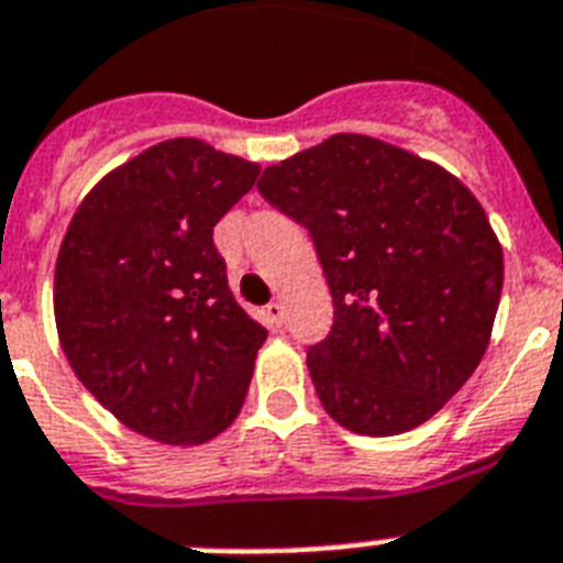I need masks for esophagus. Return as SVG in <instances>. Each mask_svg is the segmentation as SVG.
I'll list each match as a JSON object with an SVG mask.
<instances>
[{"instance_id": "34e87169", "label": "esophagus", "mask_w": 563, "mask_h": 563, "mask_svg": "<svg viewBox=\"0 0 563 563\" xmlns=\"http://www.w3.org/2000/svg\"><path fill=\"white\" fill-rule=\"evenodd\" d=\"M266 323L272 329H280L283 327V303H268L266 306Z\"/></svg>"}]
</instances>
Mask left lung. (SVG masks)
Returning a JSON list of instances; mask_svg holds the SVG:
<instances>
[{
    "label": "left lung",
    "mask_w": 563,
    "mask_h": 563,
    "mask_svg": "<svg viewBox=\"0 0 563 563\" xmlns=\"http://www.w3.org/2000/svg\"><path fill=\"white\" fill-rule=\"evenodd\" d=\"M266 202L309 228L335 321L306 364L323 410L361 437L419 428L492 341L504 249L440 164L338 132L266 167Z\"/></svg>",
    "instance_id": "1"
}]
</instances>
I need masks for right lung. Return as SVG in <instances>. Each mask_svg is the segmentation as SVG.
<instances>
[{
    "mask_svg": "<svg viewBox=\"0 0 563 563\" xmlns=\"http://www.w3.org/2000/svg\"><path fill=\"white\" fill-rule=\"evenodd\" d=\"M257 176L208 141L167 139L100 178L59 242V346L147 440L202 445L240 416L268 332L236 303L213 225Z\"/></svg>",
    "mask_w": 563,
    "mask_h": 563,
    "instance_id": "add662e5",
    "label": "right lung"
}]
</instances>
